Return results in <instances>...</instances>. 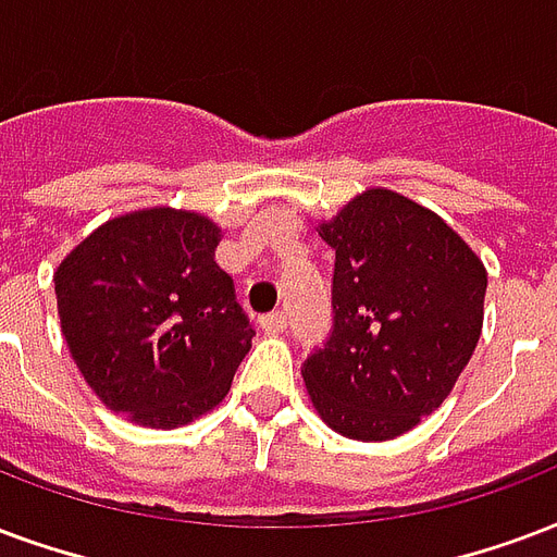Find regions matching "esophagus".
<instances>
[{
    "instance_id": "obj_1",
    "label": "esophagus",
    "mask_w": 557,
    "mask_h": 557,
    "mask_svg": "<svg viewBox=\"0 0 557 557\" xmlns=\"http://www.w3.org/2000/svg\"><path fill=\"white\" fill-rule=\"evenodd\" d=\"M260 324H262V330H265V333L280 335V333H286L288 321H286V315H283V312H271V315H262Z\"/></svg>"
}]
</instances>
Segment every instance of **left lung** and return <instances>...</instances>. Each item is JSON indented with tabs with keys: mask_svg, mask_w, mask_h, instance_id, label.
I'll list each match as a JSON object with an SVG mask.
<instances>
[{
	"mask_svg": "<svg viewBox=\"0 0 557 557\" xmlns=\"http://www.w3.org/2000/svg\"><path fill=\"white\" fill-rule=\"evenodd\" d=\"M315 231L335 250V324L300 368L312 409L345 438H400L447 400L476 350L485 262L438 212L385 186Z\"/></svg>",
	"mask_w": 557,
	"mask_h": 557,
	"instance_id": "1",
	"label": "left lung"
}]
</instances>
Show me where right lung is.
Wrapping results in <instances>:
<instances>
[{
  "label": "right lung",
  "instance_id": "1",
  "mask_svg": "<svg viewBox=\"0 0 557 557\" xmlns=\"http://www.w3.org/2000/svg\"><path fill=\"white\" fill-rule=\"evenodd\" d=\"M219 242L210 215L160 203L99 224L54 271L72 362L137 426L177 430L215 409L250 350Z\"/></svg>",
  "mask_w": 557,
  "mask_h": 557
}]
</instances>
